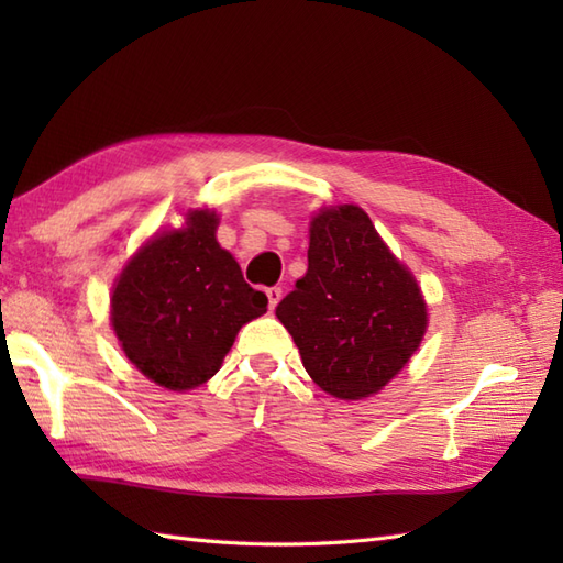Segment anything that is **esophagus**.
<instances>
[{"label":"esophagus","mask_w":563,"mask_h":563,"mask_svg":"<svg viewBox=\"0 0 563 563\" xmlns=\"http://www.w3.org/2000/svg\"><path fill=\"white\" fill-rule=\"evenodd\" d=\"M266 295H268V305H271V309H275V305L280 302L283 290H280V288H268V290H266Z\"/></svg>","instance_id":"34e87169"}]
</instances>
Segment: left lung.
Wrapping results in <instances>:
<instances>
[{"instance_id": "obj_1", "label": "left lung", "mask_w": 563, "mask_h": 563, "mask_svg": "<svg viewBox=\"0 0 563 563\" xmlns=\"http://www.w3.org/2000/svg\"><path fill=\"white\" fill-rule=\"evenodd\" d=\"M307 261V273L275 317L321 389L339 399L369 397L409 363L423 339L421 288L357 206L317 214Z\"/></svg>"}]
</instances>
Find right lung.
<instances>
[{
	"label": "right lung",
	"mask_w": 563,
	"mask_h": 563,
	"mask_svg": "<svg viewBox=\"0 0 563 563\" xmlns=\"http://www.w3.org/2000/svg\"><path fill=\"white\" fill-rule=\"evenodd\" d=\"M214 230L218 214L190 212L184 230L154 236L137 251L111 297L113 331L130 363L174 391L218 373L236 331L268 307Z\"/></svg>",
	"instance_id": "obj_1"
}]
</instances>
